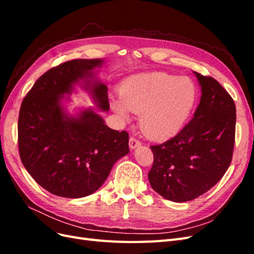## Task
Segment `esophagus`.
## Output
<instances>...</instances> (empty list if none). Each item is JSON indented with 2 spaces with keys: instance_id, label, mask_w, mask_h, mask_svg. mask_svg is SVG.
<instances>
[{
  "instance_id": "1",
  "label": "esophagus",
  "mask_w": 254,
  "mask_h": 254,
  "mask_svg": "<svg viewBox=\"0 0 254 254\" xmlns=\"http://www.w3.org/2000/svg\"><path fill=\"white\" fill-rule=\"evenodd\" d=\"M139 146H141V142L139 140H136L135 137L131 136L129 139V147L131 149H134L136 147H139Z\"/></svg>"
}]
</instances>
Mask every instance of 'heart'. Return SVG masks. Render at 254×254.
<instances>
[{"instance_id": "b5f03b06", "label": "heart", "mask_w": 254, "mask_h": 254, "mask_svg": "<svg viewBox=\"0 0 254 254\" xmlns=\"http://www.w3.org/2000/svg\"><path fill=\"white\" fill-rule=\"evenodd\" d=\"M196 101L194 83L186 77L150 72L123 82L121 98H112L113 111L124 121L140 113V127L150 139H170L180 131Z\"/></svg>"}]
</instances>
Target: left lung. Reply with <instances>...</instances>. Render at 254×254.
Instances as JSON below:
<instances>
[{
    "instance_id": "obj_1",
    "label": "left lung",
    "mask_w": 254,
    "mask_h": 254,
    "mask_svg": "<svg viewBox=\"0 0 254 254\" xmlns=\"http://www.w3.org/2000/svg\"><path fill=\"white\" fill-rule=\"evenodd\" d=\"M194 74L201 97L193 119L172 139L150 146V186L175 202L193 200L212 189L229 168L234 148V101L216 79Z\"/></svg>"
}]
</instances>
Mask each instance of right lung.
Segmentation results:
<instances>
[{
	"label": "right lung",
	"mask_w": 254,
	"mask_h": 254,
	"mask_svg": "<svg viewBox=\"0 0 254 254\" xmlns=\"http://www.w3.org/2000/svg\"><path fill=\"white\" fill-rule=\"evenodd\" d=\"M103 59H75L45 72L21 105L18 121L20 158L34 180L50 193L81 198L94 193L113 164L129 152V135L105 124L92 108L68 114L75 84L89 91L97 108L109 110L108 88L94 76Z\"/></svg>",
	"instance_id": "1"
}]
</instances>
